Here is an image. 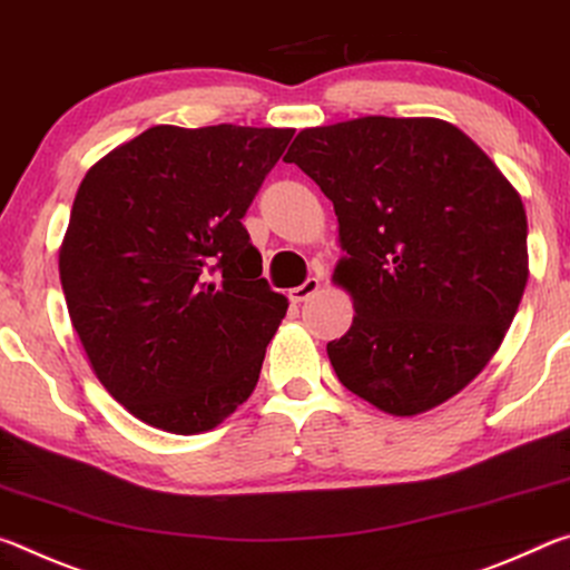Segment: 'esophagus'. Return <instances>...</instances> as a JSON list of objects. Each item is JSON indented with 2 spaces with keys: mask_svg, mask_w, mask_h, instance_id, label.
I'll list each match as a JSON object with an SVG mask.
<instances>
[{
  "mask_svg": "<svg viewBox=\"0 0 570 570\" xmlns=\"http://www.w3.org/2000/svg\"><path fill=\"white\" fill-rule=\"evenodd\" d=\"M318 291H321V279H318V277H307L303 285L293 287V291L287 293V297H291V303H297V305H301V303H305V301H307V297L315 295Z\"/></svg>",
  "mask_w": 570,
  "mask_h": 570,
  "instance_id": "1",
  "label": "esophagus"
}]
</instances>
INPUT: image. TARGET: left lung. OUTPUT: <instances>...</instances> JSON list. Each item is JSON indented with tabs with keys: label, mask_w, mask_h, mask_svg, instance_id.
I'll list each match as a JSON object with an SVG mask.
<instances>
[{
	"label": "left lung",
	"mask_w": 570,
	"mask_h": 570,
	"mask_svg": "<svg viewBox=\"0 0 570 570\" xmlns=\"http://www.w3.org/2000/svg\"><path fill=\"white\" fill-rule=\"evenodd\" d=\"M285 161L333 202L353 301L328 343L335 376L391 416L444 404L495 356L528 283L515 186L442 118L363 116L305 128Z\"/></svg>",
	"instance_id": "1"
}]
</instances>
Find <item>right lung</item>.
Returning a JSON list of instances; mask_svg holds the SVG:
<instances>
[{
    "mask_svg": "<svg viewBox=\"0 0 570 570\" xmlns=\"http://www.w3.org/2000/svg\"><path fill=\"white\" fill-rule=\"evenodd\" d=\"M293 134L154 126L80 181L65 303L92 373L144 424L209 432L255 391L287 297L242 217Z\"/></svg>",
    "mask_w": 570,
    "mask_h": 570,
    "instance_id": "obj_1",
    "label": "right lung"
}]
</instances>
